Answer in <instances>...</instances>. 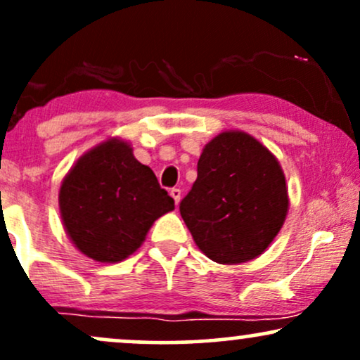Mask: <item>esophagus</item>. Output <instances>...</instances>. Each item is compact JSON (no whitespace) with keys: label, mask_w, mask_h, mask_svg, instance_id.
I'll list each match as a JSON object with an SVG mask.
<instances>
[{"label":"esophagus","mask_w":360,"mask_h":360,"mask_svg":"<svg viewBox=\"0 0 360 360\" xmlns=\"http://www.w3.org/2000/svg\"><path fill=\"white\" fill-rule=\"evenodd\" d=\"M169 194H171V196H172L174 203L179 205V201H181V189L179 188H172L171 191H169Z\"/></svg>","instance_id":"esophagus-1"}]
</instances>
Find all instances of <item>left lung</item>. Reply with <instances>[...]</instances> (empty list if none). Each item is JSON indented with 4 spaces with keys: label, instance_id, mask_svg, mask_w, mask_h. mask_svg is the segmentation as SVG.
<instances>
[{
    "label": "left lung",
    "instance_id": "8db88e82",
    "mask_svg": "<svg viewBox=\"0 0 360 360\" xmlns=\"http://www.w3.org/2000/svg\"><path fill=\"white\" fill-rule=\"evenodd\" d=\"M288 208L279 160L242 130H225L206 143L196 181L179 205L194 243L218 264L259 257L283 229Z\"/></svg>",
    "mask_w": 360,
    "mask_h": 360
}]
</instances>
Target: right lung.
Here are the masks:
<instances>
[{
	"label": "right lung",
	"instance_id": "add662e5",
	"mask_svg": "<svg viewBox=\"0 0 360 360\" xmlns=\"http://www.w3.org/2000/svg\"><path fill=\"white\" fill-rule=\"evenodd\" d=\"M62 225L81 254L122 262L146 240L174 200L152 169L140 164L127 140L111 137L82 154L59 189Z\"/></svg>",
	"mask_w": 360,
	"mask_h": 360
}]
</instances>
